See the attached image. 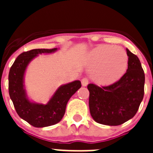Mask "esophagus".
<instances>
[{"label":"esophagus","instance_id":"1","mask_svg":"<svg viewBox=\"0 0 153 153\" xmlns=\"http://www.w3.org/2000/svg\"><path fill=\"white\" fill-rule=\"evenodd\" d=\"M81 83H82V86H86L89 83L88 79H86V78H83L82 80H81Z\"/></svg>","mask_w":153,"mask_h":153}]
</instances>
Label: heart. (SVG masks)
<instances>
[{
	"mask_svg": "<svg viewBox=\"0 0 153 153\" xmlns=\"http://www.w3.org/2000/svg\"><path fill=\"white\" fill-rule=\"evenodd\" d=\"M89 63L93 80L101 86H107L117 82L125 74L129 57L122 47L100 45L90 52Z\"/></svg>",
	"mask_w": 153,
	"mask_h": 153,
	"instance_id": "1",
	"label": "heart"
}]
</instances>
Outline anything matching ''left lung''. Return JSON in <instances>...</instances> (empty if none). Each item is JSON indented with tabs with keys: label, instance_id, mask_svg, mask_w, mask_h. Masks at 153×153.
<instances>
[{
	"label": "left lung",
	"instance_id": "8db88e82",
	"mask_svg": "<svg viewBox=\"0 0 153 153\" xmlns=\"http://www.w3.org/2000/svg\"><path fill=\"white\" fill-rule=\"evenodd\" d=\"M129 63L126 73L107 86H87L91 117L98 123L119 126L134 117L144 96L145 74L136 55L126 49Z\"/></svg>",
	"mask_w": 153,
	"mask_h": 153
}]
</instances>
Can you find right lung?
I'll use <instances>...</instances> for the list:
<instances>
[{
	"instance_id": "obj_1",
	"label": "right lung",
	"mask_w": 153,
	"mask_h": 153,
	"mask_svg": "<svg viewBox=\"0 0 153 153\" xmlns=\"http://www.w3.org/2000/svg\"><path fill=\"white\" fill-rule=\"evenodd\" d=\"M53 49H34L19 55L11 66L8 76L9 95L18 116L34 127L50 126L59 123L64 116L70 97L81 87L79 80L63 84L56 90L47 104L29 100L24 86V74L30 61L42 53H51Z\"/></svg>"
}]
</instances>
